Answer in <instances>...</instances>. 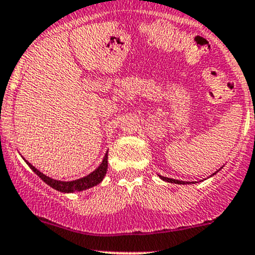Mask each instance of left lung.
<instances>
[{
    "label": "left lung",
    "mask_w": 255,
    "mask_h": 255,
    "mask_svg": "<svg viewBox=\"0 0 255 255\" xmlns=\"http://www.w3.org/2000/svg\"><path fill=\"white\" fill-rule=\"evenodd\" d=\"M216 174V173H215ZM212 174V175H215ZM160 179H163L164 181H168V182H174V184H186L184 181H180V180H175V179H170V177H165V176H160Z\"/></svg>",
    "instance_id": "left-lung-1"
}]
</instances>
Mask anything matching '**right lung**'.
I'll return each mask as SVG.
<instances>
[{"label":"right lung","instance_id":"add662e5","mask_svg":"<svg viewBox=\"0 0 255 255\" xmlns=\"http://www.w3.org/2000/svg\"><path fill=\"white\" fill-rule=\"evenodd\" d=\"M109 153V151H107ZM106 153L104 160H102L101 165L96 169L95 171H92L91 174H89L87 176L81 177V179L74 180V181H59V180H54L51 177L44 175L43 173H40L39 170L34 168L32 164H29L27 161V164L29 165V168L37 174L45 184H48L49 186L53 187V189L58 190L60 192H75V191H82V190L90 189V187L95 186V185L100 184L104 179L105 175H106L107 171V158H109V154Z\"/></svg>","mask_w":255,"mask_h":255}]
</instances>
